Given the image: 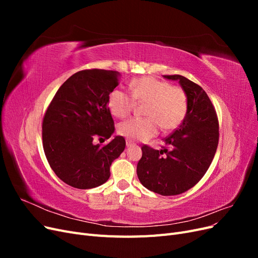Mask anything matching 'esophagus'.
<instances>
[{
	"mask_svg": "<svg viewBox=\"0 0 258 258\" xmlns=\"http://www.w3.org/2000/svg\"><path fill=\"white\" fill-rule=\"evenodd\" d=\"M126 144H127V146H131V145H134L135 143H134V141H131V140H127Z\"/></svg>",
	"mask_w": 258,
	"mask_h": 258,
	"instance_id": "esophagus-1",
	"label": "esophagus"
}]
</instances>
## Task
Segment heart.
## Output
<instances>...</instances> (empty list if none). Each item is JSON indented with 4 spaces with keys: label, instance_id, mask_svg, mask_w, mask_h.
<instances>
[{
    "label": "heart",
    "instance_id": "b5f03b06",
    "mask_svg": "<svg viewBox=\"0 0 258 258\" xmlns=\"http://www.w3.org/2000/svg\"><path fill=\"white\" fill-rule=\"evenodd\" d=\"M130 92L113 89L107 98L110 112L117 118L127 117L138 103L143 106V118H130L118 126V134L131 141H142L163 131L179 127L188 112V96L179 86L155 76H142L130 82Z\"/></svg>",
    "mask_w": 258,
    "mask_h": 258
}]
</instances>
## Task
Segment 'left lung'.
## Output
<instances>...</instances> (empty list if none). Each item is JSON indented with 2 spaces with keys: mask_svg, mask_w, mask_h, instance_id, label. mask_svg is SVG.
I'll use <instances>...</instances> for the list:
<instances>
[{
  "mask_svg": "<svg viewBox=\"0 0 258 258\" xmlns=\"http://www.w3.org/2000/svg\"><path fill=\"white\" fill-rule=\"evenodd\" d=\"M178 81L188 96V112L173 134L163 139L160 151L142 146L137 166L141 184L162 196H175L190 189L212 162L218 144L215 107L199 85L182 75H165Z\"/></svg>",
  "mask_w": 258,
  "mask_h": 258,
  "instance_id": "8db88e82",
  "label": "left lung"
}]
</instances>
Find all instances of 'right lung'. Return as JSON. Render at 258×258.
<instances>
[{"instance_id": "right-lung-1", "label": "right lung", "mask_w": 258, "mask_h": 258, "mask_svg": "<svg viewBox=\"0 0 258 258\" xmlns=\"http://www.w3.org/2000/svg\"><path fill=\"white\" fill-rule=\"evenodd\" d=\"M119 85V73L83 70L61 85L45 112L43 148L50 168L66 184L89 189L104 184L112 162L126 147L117 136L101 146L95 140L110 139L115 130L107 106L110 92Z\"/></svg>"}]
</instances>
